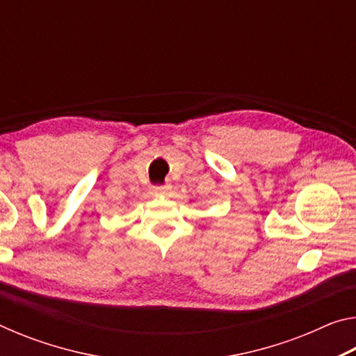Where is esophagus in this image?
I'll use <instances>...</instances> for the list:
<instances>
[{
    "mask_svg": "<svg viewBox=\"0 0 356 356\" xmlns=\"http://www.w3.org/2000/svg\"><path fill=\"white\" fill-rule=\"evenodd\" d=\"M171 191V185H165V186H155L154 193L155 196H166L168 193Z\"/></svg>",
    "mask_w": 356,
    "mask_h": 356,
    "instance_id": "34e87169",
    "label": "esophagus"
}]
</instances>
